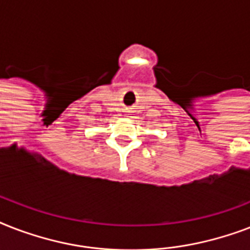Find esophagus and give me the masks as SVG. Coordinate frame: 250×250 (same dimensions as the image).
<instances>
[{
	"label": "esophagus",
	"instance_id": "esophagus-1",
	"mask_svg": "<svg viewBox=\"0 0 250 250\" xmlns=\"http://www.w3.org/2000/svg\"><path fill=\"white\" fill-rule=\"evenodd\" d=\"M125 113H127V114H128V113H129V110H127V111H125Z\"/></svg>",
	"mask_w": 250,
	"mask_h": 250
}]
</instances>
